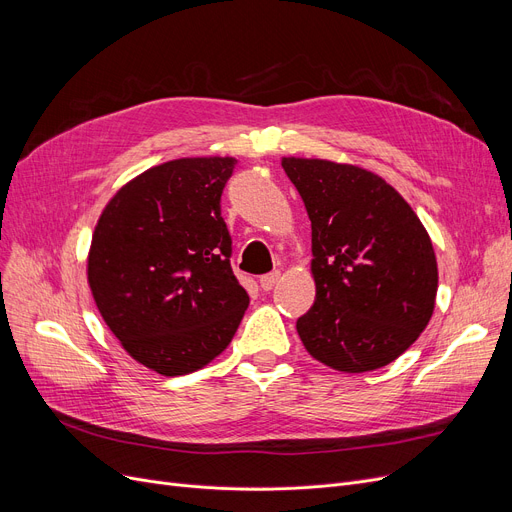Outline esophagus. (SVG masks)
Segmentation results:
<instances>
[{"label":"esophagus","mask_w":512,"mask_h":512,"mask_svg":"<svg viewBox=\"0 0 512 512\" xmlns=\"http://www.w3.org/2000/svg\"><path fill=\"white\" fill-rule=\"evenodd\" d=\"M278 280H280V272L276 270V272H272V274H265V276H261V278H259V286H261V290L270 292V290L278 284Z\"/></svg>","instance_id":"34e87169"}]
</instances>
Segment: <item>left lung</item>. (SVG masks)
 <instances>
[{
    "label": "left lung",
    "mask_w": 512,
    "mask_h": 512,
    "mask_svg": "<svg viewBox=\"0 0 512 512\" xmlns=\"http://www.w3.org/2000/svg\"><path fill=\"white\" fill-rule=\"evenodd\" d=\"M311 220L315 303L297 332L324 365L363 373L398 359L434 313L438 263L423 224L378 174L284 157Z\"/></svg>",
    "instance_id": "1"
}]
</instances>
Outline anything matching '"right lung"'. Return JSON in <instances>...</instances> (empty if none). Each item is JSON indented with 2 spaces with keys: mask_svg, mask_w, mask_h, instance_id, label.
<instances>
[{
  "mask_svg": "<svg viewBox=\"0 0 512 512\" xmlns=\"http://www.w3.org/2000/svg\"><path fill=\"white\" fill-rule=\"evenodd\" d=\"M236 164L155 166L120 188L93 232L87 276L103 321L134 361L170 378L218 357L249 307L220 205Z\"/></svg>",
  "mask_w": 512,
  "mask_h": 512,
  "instance_id": "add662e5",
  "label": "right lung"
}]
</instances>
